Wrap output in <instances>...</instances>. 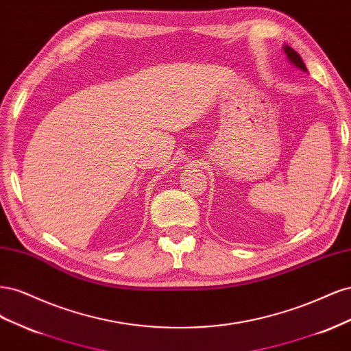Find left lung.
Returning <instances> with one entry per match:
<instances>
[{
  "mask_svg": "<svg viewBox=\"0 0 351 351\" xmlns=\"http://www.w3.org/2000/svg\"><path fill=\"white\" fill-rule=\"evenodd\" d=\"M284 52H285V56H287V58H289V61L291 62V64H294L297 69H300L302 71H307V69H306V66H304V62H303L302 57H300L299 54H297V52H295L291 47L285 45V47H284Z\"/></svg>",
  "mask_w": 351,
  "mask_h": 351,
  "instance_id": "left-lung-1",
  "label": "left lung"
}]
</instances>
